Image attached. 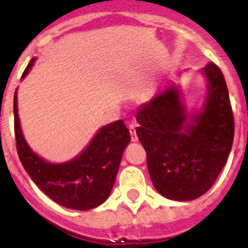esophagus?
Instances as JSON below:
<instances>
[{"label": "esophagus", "instance_id": "1", "mask_svg": "<svg viewBox=\"0 0 248 248\" xmlns=\"http://www.w3.org/2000/svg\"><path fill=\"white\" fill-rule=\"evenodd\" d=\"M129 131H130L131 135V141H138V137H137V129H135V124L134 123H131L129 124Z\"/></svg>", "mask_w": 248, "mask_h": 248}]
</instances>
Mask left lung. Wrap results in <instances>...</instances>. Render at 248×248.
Segmentation results:
<instances>
[{
    "label": "left lung",
    "mask_w": 248,
    "mask_h": 248,
    "mask_svg": "<svg viewBox=\"0 0 248 248\" xmlns=\"http://www.w3.org/2000/svg\"><path fill=\"white\" fill-rule=\"evenodd\" d=\"M203 72L209 94L192 123L175 87L144 103L137 114V135L146 151L151 181L170 200L190 201L209 191L233 143L235 120L225 77L212 62Z\"/></svg>",
    "instance_id": "obj_1"
}]
</instances>
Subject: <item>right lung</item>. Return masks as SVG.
I'll return each instance as SVG.
<instances>
[{
	"label": "right lung",
	"instance_id": "obj_1",
	"mask_svg": "<svg viewBox=\"0 0 248 248\" xmlns=\"http://www.w3.org/2000/svg\"><path fill=\"white\" fill-rule=\"evenodd\" d=\"M28 63L22 78L28 73ZM15 137L18 157L33 183L48 198L68 209L85 211L102 205L113 189L123 153L130 134L123 120L98 131L79 156L64 164H49L31 150L22 135L17 114V93L13 99Z\"/></svg>",
	"mask_w": 248,
	"mask_h": 248
}]
</instances>
